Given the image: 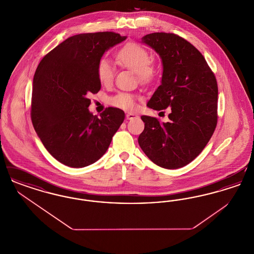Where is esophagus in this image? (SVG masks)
I'll list each match as a JSON object with an SVG mask.
<instances>
[{
    "mask_svg": "<svg viewBox=\"0 0 254 254\" xmlns=\"http://www.w3.org/2000/svg\"><path fill=\"white\" fill-rule=\"evenodd\" d=\"M138 117V115L137 114H134V113H127V115H126V118L127 119V120H132V119H135V118H137Z\"/></svg>",
    "mask_w": 254,
    "mask_h": 254,
    "instance_id": "esophagus-1",
    "label": "esophagus"
}]
</instances>
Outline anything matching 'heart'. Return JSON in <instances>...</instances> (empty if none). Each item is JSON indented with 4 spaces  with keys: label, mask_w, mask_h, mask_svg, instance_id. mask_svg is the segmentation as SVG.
I'll return each instance as SVG.
<instances>
[{
    "label": "heart",
    "mask_w": 254,
    "mask_h": 254,
    "mask_svg": "<svg viewBox=\"0 0 254 254\" xmlns=\"http://www.w3.org/2000/svg\"><path fill=\"white\" fill-rule=\"evenodd\" d=\"M117 62L133 72L137 73L140 81L148 82L154 75V69L149 64L150 56L146 49L139 44L127 43L116 54ZM98 78L103 85H110L114 78V67L106 59L100 61L97 67ZM110 104L123 109H134L135 96L129 93L122 92L110 99Z\"/></svg>",
    "instance_id": "obj_1"
}]
</instances>
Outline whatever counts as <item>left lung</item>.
<instances>
[{"label":"left lung","instance_id":"left-lung-1","mask_svg":"<svg viewBox=\"0 0 254 254\" xmlns=\"http://www.w3.org/2000/svg\"><path fill=\"white\" fill-rule=\"evenodd\" d=\"M162 61L163 73L147 107H170L169 121L142 116L144 131L138 143L161 168L175 169L190 164L204 149L217 124V82L204 56L181 37L156 32L141 39Z\"/></svg>","mask_w":254,"mask_h":254}]
</instances>
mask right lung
I'll use <instances>...</instances> for the list:
<instances>
[{
	"instance_id": "right-lung-1",
	"label": "right lung",
	"mask_w": 254,
	"mask_h": 254,
	"mask_svg": "<svg viewBox=\"0 0 254 254\" xmlns=\"http://www.w3.org/2000/svg\"><path fill=\"white\" fill-rule=\"evenodd\" d=\"M126 39L114 32L74 35L52 49L37 67L32 124L47 150L67 167L95 163L125 120V112L116 108L93 116L87 94L101 89L97 67L104 53Z\"/></svg>"
}]
</instances>
